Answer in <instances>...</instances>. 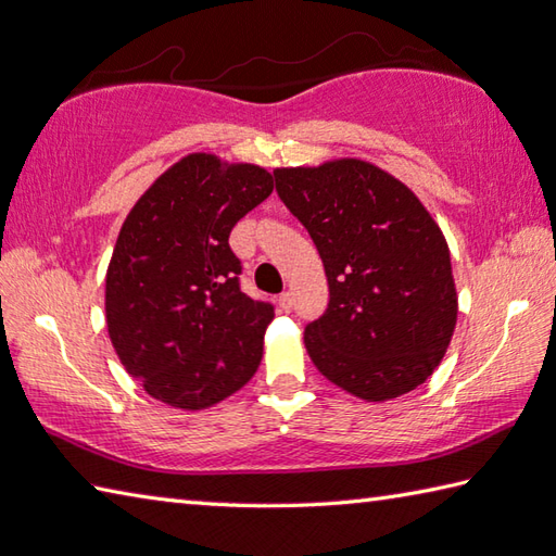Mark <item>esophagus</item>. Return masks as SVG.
Wrapping results in <instances>:
<instances>
[{
  "label": "esophagus",
  "instance_id": "obj_1",
  "mask_svg": "<svg viewBox=\"0 0 556 556\" xmlns=\"http://www.w3.org/2000/svg\"><path fill=\"white\" fill-rule=\"evenodd\" d=\"M279 308L285 311V313H291V311H293V296H291L289 291H285V293H281V296H279Z\"/></svg>",
  "mask_w": 556,
  "mask_h": 556
}]
</instances>
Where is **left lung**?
<instances>
[{
  "instance_id": "left-lung-1",
  "label": "left lung",
  "mask_w": 556,
  "mask_h": 556,
  "mask_svg": "<svg viewBox=\"0 0 556 556\" xmlns=\"http://www.w3.org/2000/svg\"><path fill=\"white\" fill-rule=\"evenodd\" d=\"M275 181L329 285L325 315L303 334L315 368L365 401L408 394L442 363L456 327L442 229L406 184L365 160L281 167Z\"/></svg>"
}]
</instances>
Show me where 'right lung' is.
<instances>
[{
    "label": "right lung",
    "mask_w": 556,
    "mask_h": 556,
    "mask_svg": "<svg viewBox=\"0 0 556 556\" xmlns=\"http://www.w3.org/2000/svg\"><path fill=\"white\" fill-rule=\"evenodd\" d=\"M257 164L186 155L138 198L108 267L116 356L162 404L200 410L255 375L275 308L245 296L233 224L271 193Z\"/></svg>",
    "instance_id": "add662e5"
}]
</instances>
